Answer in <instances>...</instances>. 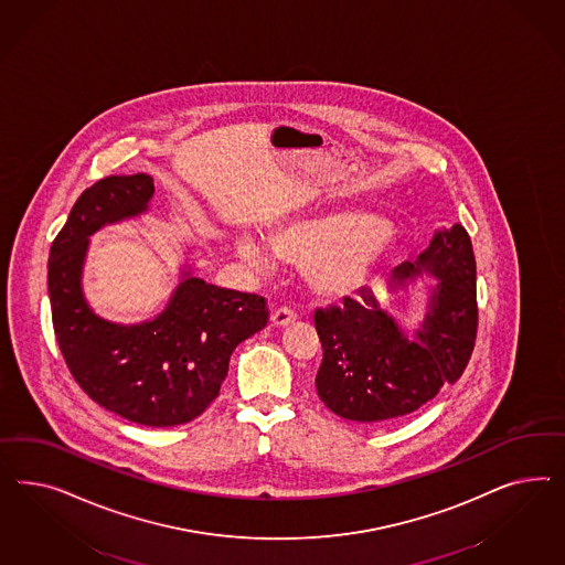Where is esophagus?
<instances>
[{
    "label": "esophagus",
    "instance_id": "1",
    "mask_svg": "<svg viewBox=\"0 0 565 565\" xmlns=\"http://www.w3.org/2000/svg\"><path fill=\"white\" fill-rule=\"evenodd\" d=\"M296 319V312L288 307H277L274 312H271V323L274 326H288Z\"/></svg>",
    "mask_w": 565,
    "mask_h": 565
}]
</instances>
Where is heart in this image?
Here are the masks:
<instances>
[{
	"label": "heart",
	"instance_id": "obj_1",
	"mask_svg": "<svg viewBox=\"0 0 565 565\" xmlns=\"http://www.w3.org/2000/svg\"><path fill=\"white\" fill-rule=\"evenodd\" d=\"M392 234L383 220L369 213H319L284 223L267 239L242 238V258L267 269L271 255L284 263L302 265L310 281L329 296L362 290L390 250Z\"/></svg>",
	"mask_w": 565,
	"mask_h": 565
}]
</instances>
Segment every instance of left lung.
Wrapping results in <instances>:
<instances>
[{"instance_id":"obj_1","label":"left lung","mask_w":565,"mask_h":565,"mask_svg":"<svg viewBox=\"0 0 565 565\" xmlns=\"http://www.w3.org/2000/svg\"><path fill=\"white\" fill-rule=\"evenodd\" d=\"M420 274L435 275L437 286L414 342L369 288L345 296L342 307L315 310L323 348L315 385L333 414L356 423L394 420L462 376L479 327L477 260L463 225L437 230L420 257L395 269L390 291L408 288Z\"/></svg>"}]
</instances>
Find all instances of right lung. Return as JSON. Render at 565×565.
Wrapping results in <instances>:
<instances>
[{
  "label": "right lung",
  "mask_w": 565,
  "mask_h": 565,
  "mask_svg": "<svg viewBox=\"0 0 565 565\" xmlns=\"http://www.w3.org/2000/svg\"><path fill=\"white\" fill-rule=\"evenodd\" d=\"M147 173L109 175L86 189L50 250L47 286L55 340L74 381L105 411L145 427H175L220 395L230 356L269 321L258 294L186 279L149 323L116 326L86 307L81 290L88 236L147 211Z\"/></svg>",
  "instance_id": "add662e5"
}]
</instances>
